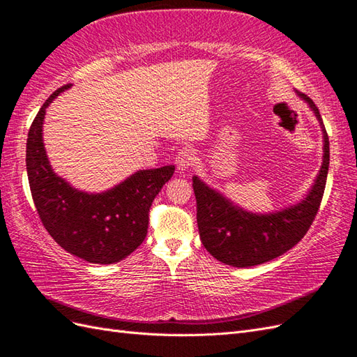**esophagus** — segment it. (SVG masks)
I'll return each mask as SVG.
<instances>
[{"label": "esophagus", "instance_id": "1", "mask_svg": "<svg viewBox=\"0 0 357 357\" xmlns=\"http://www.w3.org/2000/svg\"><path fill=\"white\" fill-rule=\"evenodd\" d=\"M192 163H194V154L188 149L180 150L178 154L176 155V165L180 172L188 171L190 167H192Z\"/></svg>", "mask_w": 357, "mask_h": 357}]
</instances>
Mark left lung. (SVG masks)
I'll return each mask as SVG.
<instances>
[{
  "mask_svg": "<svg viewBox=\"0 0 357 357\" xmlns=\"http://www.w3.org/2000/svg\"><path fill=\"white\" fill-rule=\"evenodd\" d=\"M295 93L314 112L324 142L319 172L301 202L275 212L253 213L206 185L199 177H192L199 238L208 253L225 265L248 268L282 256L298 244L315 220L328 172V136L314 101L298 91Z\"/></svg>",
  "mask_w": 357,
  "mask_h": 357,
  "instance_id": "obj_1",
  "label": "left lung"
}]
</instances>
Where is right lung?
Segmentation results:
<instances>
[{"mask_svg": "<svg viewBox=\"0 0 357 357\" xmlns=\"http://www.w3.org/2000/svg\"><path fill=\"white\" fill-rule=\"evenodd\" d=\"M71 86L65 84L51 95L30 127L25 154L30 190L43 227L60 247L89 264L110 265L142 244L153 199L176 167L136 171L98 194L75 189L57 176L43 145V118L53 100Z\"/></svg>", "mask_w": 357, "mask_h": 357, "instance_id": "add662e5", "label": "right lung"}]
</instances>
